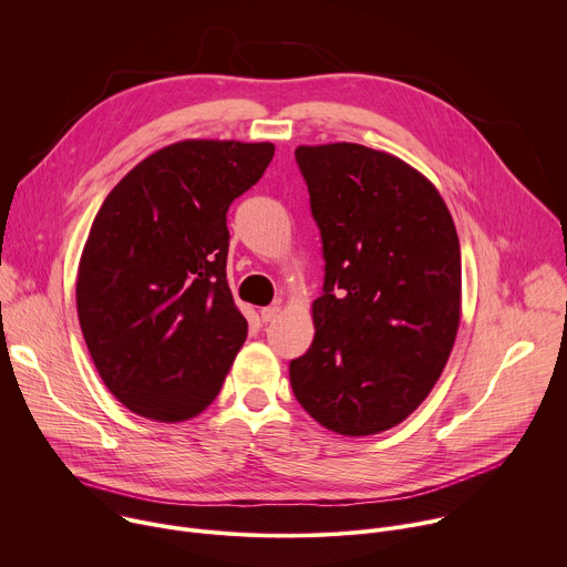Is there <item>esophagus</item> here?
Here are the masks:
<instances>
[{"mask_svg": "<svg viewBox=\"0 0 567 567\" xmlns=\"http://www.w3.org/2000/svg\"><path fill=\"white\" fill-rule=\"evenodd\" d=\"M278 316H280V307H278V305H269V307H265V309L260 311L262 322H271V320H276Z\"/></svg>", "mask_w": 567, "mask_h": 567, "instance_id": "1", "label": "esophagus"}]
</instances>
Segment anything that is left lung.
Here are the masks:
<instances>
[{
    "instance_id": "1",
    "label": "left lung",
    "mask_w": 567,
    "mask_h": 567,
    "mask_svg": "<svg viewBox=\"0 0 567 567\" xmlns=\"http://www.w3.org/2000/svg\"><path fill=\"white\" fill-rule=\"evenodd\" d=\"M326 256L313 343L289 365L300 406L348 437L401 424L437 383L462 316L460 239L440 190L359 143L298 145Z\"/></svg>"
}]
</instances>
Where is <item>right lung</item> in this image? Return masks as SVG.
Returning a JSON list of instances; mask_svg holds the SVG:
<instances>
[{
  "instance_id": "right-lung-1",
  "label": "right lung",
  "mask_w": 567,
  "mask_h": 567,
  "mask_svg": "<svg viewBox=\"0 0 567 567\" xmlns=\"http://www.w3.org/2000/svg\"><path fill=\"white\" fill-rule=\"evenodd\" d=\"M274 143L186 138L105 197L75 276L92 361L132 413L186 422L217 396L247 341L228 280L226 210L267 171Z\"/></svg>"
}]
</instances>
